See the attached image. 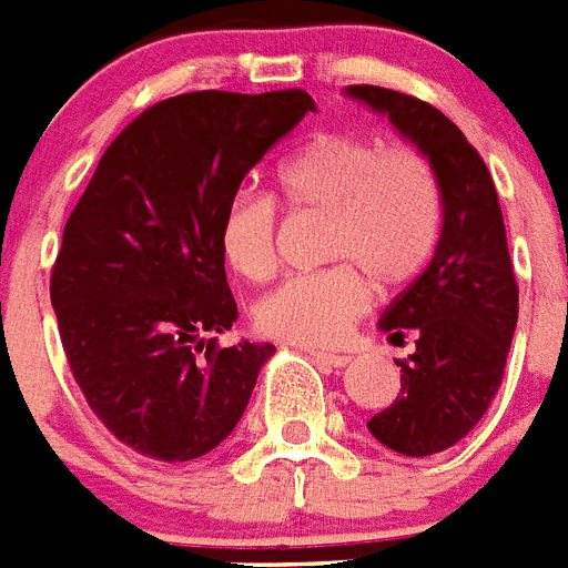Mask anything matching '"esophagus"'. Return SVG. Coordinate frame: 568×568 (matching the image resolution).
<instances>
[{"mask_svg":"<svg viewBox=\"0 0 568 568\" xmlns=\"http://www.w3.org/2000/svg\"><path fill=\"white\" fill-rule=\"evenodd\" d=\"M310 356L316 358L318 365H324V367H333V371H338V367H344V365H351V356H344V353L310 351Z\"/></svg>","mask_w":568,"mask_h":568,"instance_id":"1","label":"esophagus"}]
</instances>
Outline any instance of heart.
<instances>
[{"label":"heart","mask_w":568,"mask_h":568,"mask_svg":"<svg viewBox=\"0 0 568 568\" xmlns=\"http://www.w3.org/2000/svg\"><path fill=\"white\" fill-rule=\"evenodd\" d=\"M284 206L327 215L322 258L336 264L281 281L255 304L264 336L302 347L338 344L379 290L408 287L434 258L443 197L428 160L414 149H385L351 132L313 134L275 172ZM217 244L246 281L278 270V206L241 189L226 201Z\"/></svg>","instance_id":"obj_1"}]
</instances>
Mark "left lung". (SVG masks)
I'll list each match as a JSON object with an SVG mask.
<instances>
[{"instance_id":"obj_1","label":"left lung","mask_w":568,"mask_h":568,"mask_svg":"<svg viewBox=\"0 0 568 568\" xmlns=\"http://www.w3.org/2000/svg\"><path fill=\"white\" fill-rule=\"evenodd\" d=\"M347 94L419 145L443 197L434 261L379 322L390 342L414 333L416 353L396 362L402 387L394 405L367 423L396 454L430 457L457 445L503 385L520 290L500 201L479 152L443 111L379 85H351Z\"/></svg>"}]
</instances>
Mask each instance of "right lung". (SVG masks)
Returning a JSON list of instances; mask_svg holds the SVG:
<instances>
[{"mask_svg":"<svg viewBox=\"0 0 568 568\" xmlns=\"http://www.w3.org/2000/svg\"><path fill=\"white\" fill-rule=\"evenodd\" d=\"M316 111L302 89L192 91L111 140L62 232L51 304L89 408L160 463L221 445L273 344L221 347L237 318L217 226L250 169Z\"/></svg>","mask_w":568,"mask_h":568,"instance_id":"add662e5","label":"right lung"}]
</instances>
